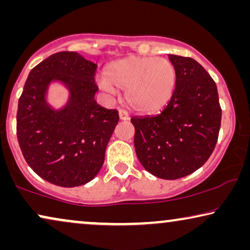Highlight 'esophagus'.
<instances>
[{
	"instance_id": "obj_1",
	"label": "esophagus",
	"mask_w": 250,
	"mask_h": 250,
	"mask_svg": "<svg viewBox=\"0 0 250 250\" xmlns=\"http://www.w3.org/2000/svg\"><path fill=\"white\" fill-rule=\"evenodd\" d=\"M118 115H119V119H121V121H127V119H129L128 112L124 110V109H119Z\"/></svg>"
}]
</instances>
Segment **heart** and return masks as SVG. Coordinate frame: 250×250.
I'll return each instance as SVG.
<instances>
[{"mask_svg":"<svg viewBox=\"0 0 250 250\" xmlns=\"http://www.w3.org/2000/svg\"><path fill=\"white\" fill-rule=\"evenodd\" d=\"M176 81L175 66L165 58L127 57L109 63L98 83L109 94H115L116 88L126 90L129 107L148 114L168 104Z\"/></svg>","mask_w":250,"mask_h":250,"instance_id":"obj_1","label":"heart"}]
</instances>
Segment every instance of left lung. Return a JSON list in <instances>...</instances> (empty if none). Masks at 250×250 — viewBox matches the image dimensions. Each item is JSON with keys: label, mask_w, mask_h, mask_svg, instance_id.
<instances>
[{"label": "left lung", "mask_w": 250, "mask_h": 250, "mask_svg": "<svg viewBox=\"0 0 250 250\" xmlns=\"http://www.w3.org/2000/svg\"><path fill=\"white\" fill-rule=\"evenodd\" d=\"M175 66V91L156 116L133 117L134 146L152 175L176 180L200 168L214 151L222 109L216 84L192 58L169 54Z\"/></svg>", "instance_id": "obj_1"}]
</instances>
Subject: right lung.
Listing matches in <instances>:
<instances>
[{
    "instance_id": "1",
    "label": "right lung",
    "mask_w": 250,
    "mask_h": 250,
    "mask_svg": "<svg viewBox=\"0 0 250 250\" xmlns=\"http://www.w3.org/2000/svg\"><path fill=\"white\" fill-rule=\"evenodd\" d=\"M97 64L77 52L54 53L27 77L17 111V136L30 168L47 182L74 188L100 172L118 111L94 100ZM70 92L67 104L54 109L46 100L51 83Z\"/></svg>"
}]
</instances>
